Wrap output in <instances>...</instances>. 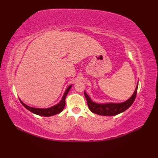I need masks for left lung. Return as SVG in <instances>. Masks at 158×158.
<instances>
[{
	"label": "left lung",
	"instance_id": "left-lung-1",
	"mask_svg": "<svg viewBox=\"0 0 158 158\" xmlns=\"http://www.w3.org/2000/svg\"><path fill=\"white\" fill-rule=\"evenodd\" d=\"M137 89H138V85H136L135 91L134 92L132 96L126 100V102L122 103H106V104H98L92 102L91 99L88 94L84 92V95L88 102V106L89 110L94 113L98 114L100 115L105 116H114L123 112L124 110L127 109L132 105L136 98Z\"/></svg>",
	"mask_w": 158,
	"mask_h": 158
}]
</instances>
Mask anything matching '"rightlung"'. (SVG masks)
Listing matches in <instances>:
<instances>
[{
	"label": "right lung",
	"instance_id": "1",
	"mask_svg": "<svg viewBox=\"0 0 158 158\" xmlns=\"http://www.w3.org/2000/svg\"><path fill=\"white\" fill-rule=\"evenodd\" d=\"M72 85H70L68 88L66 89V92L64 94L62 99L61 101L58 103V105H56L55 106H53L52 107H50V108L48 109H38V108H33V107H31L29 106H27L25 105L24 103H23L21 100H20V102L22 103V105L25 107L26 109H27L30 111H31L32 113L36 114L38 115H41V116H45V117H48V116H52L56 115V114H58L64 108L65 106V99L67 94L69 93L70 89L71 88Z\"/></svg>",
	"mask_w": 158,
	"mask_h": 158
}]
</instances>
